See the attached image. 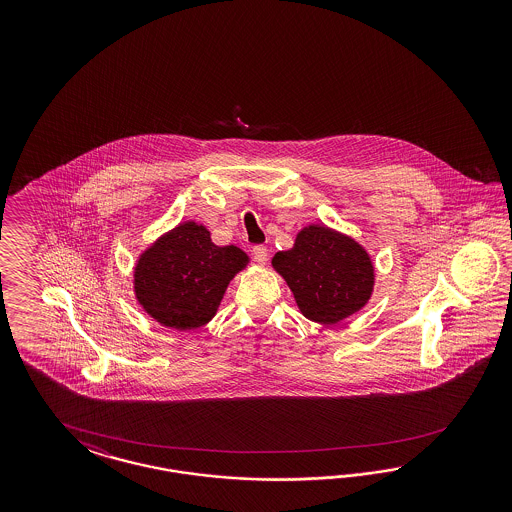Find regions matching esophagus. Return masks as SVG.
<instances>
[{
	"instance_id": "1",
	"label": "esophagus",
	"mask_w": 512,
	"mask_h": 512,
	"mask_svg": "<svg viewBox=\"0 0 512 512\" xmlns=\"http://www.w3.org/2000/svg\"><path fill=\"white\" fill-rule=\"evenodd\" d=\"M253 259H255L257 263H266V261H268V249H266V246H255V248H253Z\"/></svg>"
}]
</instances>
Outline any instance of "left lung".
<instances>
[{
	"mask_svg": "<svg viewBox=\"0 0 512 512\" xmlns=\"http://www.w3.org/2000/svg\"><path fill=\"white\" fill-rule=\"evenodd\" d=\"M272 266L287 281L302 315L321 325H336L362 310L373 293L368 251L325 225L304 227L293 248L274 255Z\"/></svg>",
	"mask_w": 512,
	"mask_h": 512,
	"instance_id": "obj_1",
	"label": "left lung"
}]
</instances>
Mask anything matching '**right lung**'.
<instances>
[{"label": "right lung", "instance_id": "1", "mask_svg": "<svg viewBox=\"0 0 512 512\" xmlns=\"http://www.w3.org/2000/svg\"><path fill=\"white\" fill-rule=\"evenodd\" d=\"M249 257L236 246H216L195 221L159 236L137 261L133 285L142 310L159 325L193 330L216 315L231 279Z\"/></svg>", "mask_w": 512, "mask_h": 512}]
</instances>
